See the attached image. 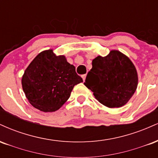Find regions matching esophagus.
Instances as JSON below:
<instances>
[{"label": "esophagus", "instance_id": "esophagus-1", "mask_svg": "<svg viewBox=\"0 0 158 158\" xmlns=\"http://www.w3.org/2000/svg\"><path fill=\"white\" fill-rule=\"evenodd\" d=\"M82 79H83V81H85V79H86V74H85V75H82Z\"/></svg>", "mask_w": 158, "mask_h": 158}]
</instances>
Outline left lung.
Returning a JSON list of instances; mask_svg holds the SVG:
<instances>
[{
	"instance_id": "left-lung-1",
	"label": "left lung",
	"mask_w": 158,
	"mask_h": 158,
	"mask_svg": "<svg viewBox=\"0 0 158 158\" xmlns=\"http://www.w3.org/2000/svg\"><path fill=\"white\" fill-rule=\"evenodd\" d=\"M137 84L135 65L118 50H111L105 57L95 58L84 82L96 99L108 108L125 106L135 94Z\"/></svg>"
}]
</instances>
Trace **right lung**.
<instances>
[{"label": "right lung", "instance_id": "1", "mask_svg": "<svg viewBox=\"0 0 158 158\" xmlns=\"http://www.w3.org/2000/svg\"><path fill=\"white\" fill-rule=\"evenodd\" d=\"M83 80L64 56L52 50L42 51L31 61L23 73L21 84L27 99L44 112L56 111L66 102L76 85Z\"/></svg>", "mask_w": 158, "mask_h": 158}]
</instances>
